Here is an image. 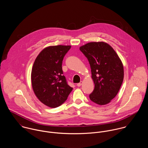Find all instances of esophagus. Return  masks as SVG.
<instances>
[{"label":"esophagus","mask_w":148,"mask_h":148,"mask_svg":"<svg viewBox=\"0 0 148 148\" xmlns=\"http://www.w3.org/2000/svg\"><path fill=\"white\" fill-rule=\"evenodd\" d=\"M82 82L81 81V82H79V83H77V86H78V87H80L81 85H82Z\"/></svg>","instance_id":"obj_1"}]
</instances>
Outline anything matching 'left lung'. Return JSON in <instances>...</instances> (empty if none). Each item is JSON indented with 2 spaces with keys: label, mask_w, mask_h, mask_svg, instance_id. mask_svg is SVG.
Listing matches in <instances>:
<instances>
[{
  "label": "left lung",
  "mask_w": 148,
  "mask_h": 148,
  "mask_svg": "<svg viewBox=\"0 0 148 148\" xmlns=\"http://www.w3.org/2000/svg\"><path fill=\"white\" fill-rule=\"evenodd\" d=\"M87 58L95 88L89 97L99 105L109 103L117 94L124 79L123 64L114 49L104 42H89L79 48Z\"/></svg>",
  "instance_id": "8db88e82"
}]
</instances>
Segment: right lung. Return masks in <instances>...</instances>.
<instances>
[{
  "label": "right lung",
  "instance_id": "obj_1",
  "mask_svg": "<svg viewBox=\"0 0 148 148\" xmlns=\"http://www.w3.org/2000/svg\"><path fill=\"white\" fill-rule=\"evenodd\" d=\"M71 46H51L42 50L33 64L31 80L33 91L43 104L56 108L67 99L73 88L63 75L62 61Z\"/></svg>",
  "mask_w": 148,
  "mask_h": 148
}]
</instances>
